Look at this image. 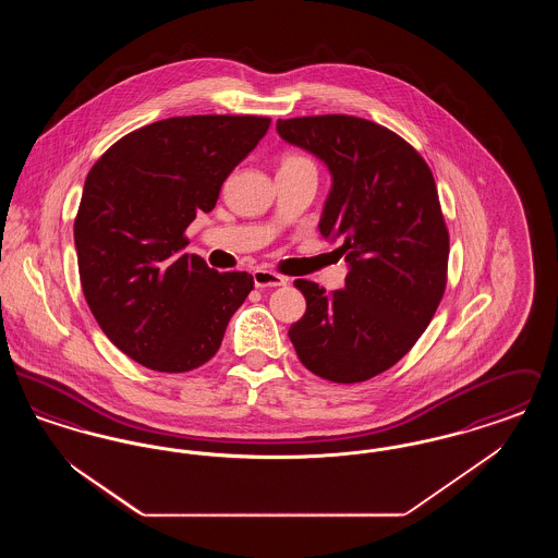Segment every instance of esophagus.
Returning a JSON list of instances; mask_svg holds the SVG:
<instances>
[{"label":"esophagus","mask_w":558,"mask_h":558,"mask_svg":"<svg viewBox=\"0 0 558 558\" xmlns=\"http://www.w3.org/2000/svg\"><path fill=\"white\" fill-rule=\"evenodd\" d=\"M253 280H255V287L257 289H276V287H284L287 284V278L276 274V271H269V269H255L253 271Z\"/></svg>","instance_id":"esophagus-1"}]
</instances>
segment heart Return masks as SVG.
I'll return each mask as SVG.
<instances>
[{"mask_svg": "<svg viewBox=\"0 0 558 558\" xmlns=\"http://www.w3.org/2000/svg\"><path fill=\"white\" fill-rule=\"evenodd\" d=\"M305 165H314V160L301 153H287L280 159V169H291V167H305Z\"/></svg>", "mask_w": 558, "mask_h": 558, "instance_id": "b5f03b06", "label": "heart"}]
</instances>
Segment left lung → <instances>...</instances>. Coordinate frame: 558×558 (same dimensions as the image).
<instances>
[{
    "mask_svg": "<svg viewBox=\"0 0 558 558\" xmlns=\"http://www.w3.org/2000/svg\"><path fill=\"white\" fill-rule=\"evenodd\" d=\"M276 130L328 165L319 232L341 239L349 264L339 291L294 280L307 310L289 337L319 378L364 383L414 347L446 292L450 234L433 173L414 146L368 119L296 117Z\"/></svg>",
    "mask_w": 558,
    "mask_h": 558,
    "instance_id": "8db88e82",
    "label": "left lung"
}]
</instances>
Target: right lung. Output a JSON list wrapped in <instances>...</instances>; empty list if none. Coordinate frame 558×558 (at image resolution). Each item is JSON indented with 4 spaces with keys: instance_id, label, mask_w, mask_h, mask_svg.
<instances>
[{
    "instance_id": "right-lung-1",
    "label": "right lung",
    "mask_w": 558,
    "mask_h": 558,
    "mask_svg": "<svg viewBox=\"0 0 558 558\" xmlns=\"http://www.w3.org/2000/svg\"><path fill=\"white\" fill-rule=\"evenodd\" d=\"M269 123L257 114L162 119L123 135L89 169L75 217L81 289L110 343L137 364L203 366L253 291L251 274H219L182 248L196 213L211 211Z\"/></svg>"
}]
</instances>
